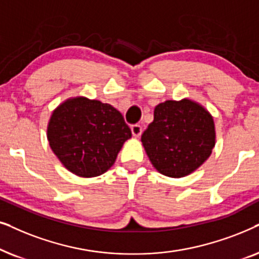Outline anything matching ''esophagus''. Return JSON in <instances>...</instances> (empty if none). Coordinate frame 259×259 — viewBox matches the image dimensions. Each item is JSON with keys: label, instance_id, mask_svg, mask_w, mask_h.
I'll list each match as a JSON object with an SVG mask.
<instances>
[{"label": "esophagus", "instance_id": "esophagus-1", "mask_svg": "<svg viewBox=\"0 0 259 259\" xmlns=\"http://www.w3.org/2000/svg\"><path fill=\"white\" fill-rule=\"evenodd\" d=\"M142 126L140 125V124H134V125L132 126V133L133 135L135 137H140L141 134H142Z\"/></svg>", "mask_w": 259, "mask_h": 259}]
</instances>
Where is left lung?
Returning a JSON list of instances; mask_svg holds the SVG:
<instances>
[{
    "mask_svg": "<svg viewBox=\"0 0 259 259\" xmlns=\"http://www.w3.org/2000/svg\"><path fill=\"white\" fill-rule=\"evenodd\" d=\"M151 164L169 178H184L209 157L215 144L213 117L191 99L165 101L141 137Z\"/></svg>",
    "mask_w": 259,
    "mask_h": 259,
    "instance_id": "8db88e82",
    "label": "left lung"
}]
</instances>
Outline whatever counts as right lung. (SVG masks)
I'll return each mask as SVG.
<instances>
[{
  "label": "right lung",
  "mask_w": 259,
  "mask_h": 259,
  "mask_svg": "<svg viewBox=\"0 0 259 259\" xmlns=\"http://www.w3.org/2000/svg\"><path fill=\"white\" fill-rule=\"evenodd\" d=\"M130 137L132 130L118 110L85 97L65 101L52 113L47 126L51 149L65 168L81 178L110 169Z\"/></svg>",
  "instance_id": "1"
}]
</instances>
